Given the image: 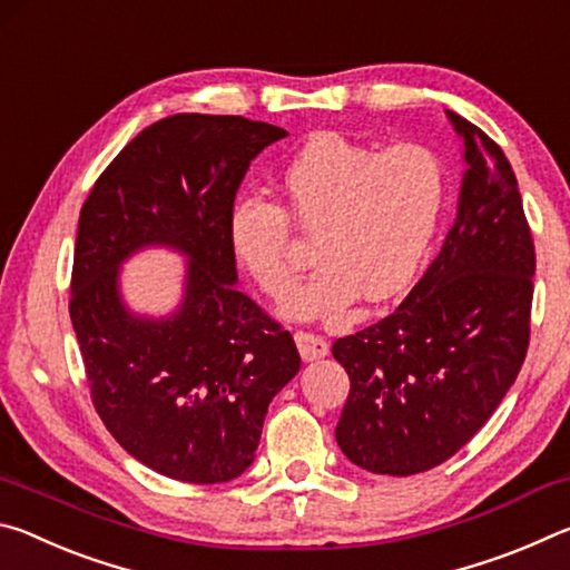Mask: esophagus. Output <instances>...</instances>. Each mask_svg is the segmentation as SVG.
Here are the masks:
<instances>
[{"label": "esophagus", "instance_id": "34e87169", "mask_svg": "<svg viewBox=\"0 0 570 570\" xmlns=\"http://www.w3.org/2000/svg\"><path fill=\"white\" fill-rule=\"evenodd\" d=\"M294 340H296V346H298V354H302V360H306V362L322 360V356L330 354V342H326L322 334L298 330L294 334Z\"/></svg>", "mask_w": 570, "mask_h": 570}]
</instances>
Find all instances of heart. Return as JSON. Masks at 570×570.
<instances>
[{"label":"heart","mask_w":570,"mask_h":570,"mask_svg":"<svg viewBox=\"0 0 570 570\" xmlns=\"http://www.w3.org/2000/svg\"><path fill=\"white\" fill-rule=\"evenodd\" d=\"M284 206L236 200L228 240L256 286L274 298L298 278L294 226L314 234L320 268L286 312L298 320L340 314L356 296L382 302L407 288L438 236L448 170L435 150L404 142L377 153L342 132L308 138L282 173Z\"/></svg>","instance_id":"1"}]
</instances>
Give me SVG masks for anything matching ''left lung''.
Masks as SVG:
<instances>
[{
  "mask_svg": "<svg viewBox=\"0 0 570 570\" xmlns=\"http://www.w3.org/2000/svg\"><path fill=\"white\" fill-rule=\"evenodd\" d=\"M448 115L468 163L455 226L390 316L332 346L350 374L336 442L380 475L432 470L465 448L530 344L535 246L515 173L478 125Z\"/></svg>",
  "mask_w": 570,
  "mask_h": 570,
  "instance_id": "1",
  "label": "left lung"
}]
</instances>
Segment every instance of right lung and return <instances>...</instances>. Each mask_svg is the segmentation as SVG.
Masks as SVG:
<instances>
[{
  "instance_id": "add662e5",
  "label": "right lung",
  "mask_w": 570,
  "mask_h": 570,
  "mask_svg": "<svg viewBox=\"0 0 570 570\" xmlns=\"http://www.w3.org/2000/svg\"><path fill=\"white\" fill-rule=\"evenodd\" d=\"M286 130L240 115L180 112L135 135L80 210L70 320L110 435L160 475L210 485L256 458L268 402L298 372L282 324L238 292L228 216L248 163ZM168 243L191 258L173 321H135L117 264Z\"/></svg>"
}]
</instances>
